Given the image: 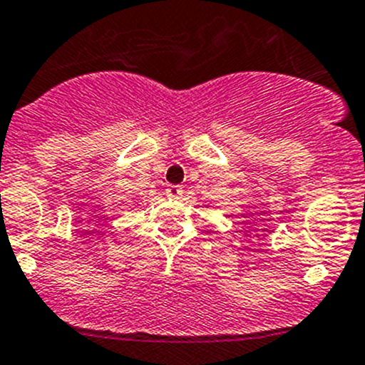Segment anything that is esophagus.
I'll use <instances>...</instances> for the list:
<instances>
[{
  "label": "esophagus",
  "instance_id": "esophagus-1",
  "mask_svg": "<svg viewBox=\"0 0 365 365\" xmlns=\"http://www.w3.org/2000/svg\"><path fill=\"white\" fill-rule=\"evenodd\" d=\"M165 194L169 196V198H180V196L183 194V189L180 185H167Z\"/></svg>",
  "mask_w": 365,
  "mask_h": 365
}]
</instances>
